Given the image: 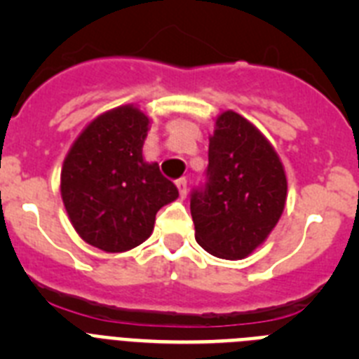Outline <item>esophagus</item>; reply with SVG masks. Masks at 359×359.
<instances>
[{"instance_id": "obj_1", "label": "esophagus", "mask_w": 359, "mask_h": 359, "mask_svg": "<svg viewBox=\"0 0 359 359\" xmlns=\"http://www.w3.org/2000/svg\"><path fill=\"white\" fill-rule=\"evenodd\" d=\"M176 187H177V190H180V196H182V198H185L187 196V177H180V180H176Z\"/></svg>"}]
</instances>
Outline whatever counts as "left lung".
<instances>
[{
  "label": "left lung",
  "instance_id": "obj_1",
  "mask_svg": "<svg viewBox=\"0 0 359 359\" xmlns=\"http://www.w3.org/2000/svg\"><path fill=\"white\" fill-rule=\"evenodd\" d=\"M215 126L205 182L190 192V214L199 246L236 261L278 223L287 182L277 152L248 120L224 111Z\"/></svg>",
  "mask_w": 359,
  "mask_h": 359
}]
</instances>
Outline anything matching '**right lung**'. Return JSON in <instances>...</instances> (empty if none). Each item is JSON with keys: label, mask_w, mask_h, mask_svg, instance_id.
Masks as SVG:
<instances>
[{"label": "right lung", "mask_w": 359, "mask_h": 359, "mask_svg": "<svg viewBox=\"0 0 359 359\" xmlns=\"http://www.w3.org/2000/svg\"><path fill=\"white\" fill-rule=\"evenodd\" d=\"M149 118L123 106L95 118L69 149L61 194L79 236L104 252H126L152 233L156 212L177 189L145 163L142 147Z\"/></svg>", "instance_id": "1"}]
</instances>
